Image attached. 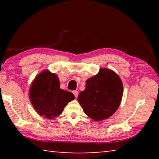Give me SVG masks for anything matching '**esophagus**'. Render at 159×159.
I'll return each instance as SVG.
<instances>
[{
    "label": "esophagus",
    "mask_w": 159,
    "mask_h": 159,
    "mask_svg": "<svg viewBox=\"0 0 159 159\" xmlns=\"http://www.w3.org/2000/svg\"><path fill=\"white\" fill-rule=\"evenodd\" d=\"M73 93H74V96H75V98H77L78 95H79V92H78V91H76V90H75V91H74Z\"/></svg>",
    "instance_id": "obj_1"
}]
</instances>
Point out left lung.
Segmentation results:
<instances>
[{
	"mask_svg": "<svg viewBox=\"0 0 159 159\" xmlns=\"http://www.w3.org/2000/svg\"><path fill=\"white\" fill-rule=\"evenodd\" d=\"M123 93V83L118 75L113 70L102 68L86 80L85 88L79 93L78 102L86 115L95 121H100L116 111Z\"/></svg>",
	"mask_w": 159,
	"mask_h": 159,
	"instance_id": "8db88e82",
	"label": "left lung"
}]
</instances>
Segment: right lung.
Returning a JSON list of instances; mask_svg holds the SVG:
<instances>
[{"mask_svg":"<svg viewBox=\"0 0 159 159\" xmlns=\"http://www.w3.org/2000/svg\"><path fill=\"white\" fill-rule=\"evenodd\" d=\"M57 75L45 69L35 77L29 90L36 111L48 119L58 117L67 104L74 99L73 93L61 89Z\"/></svg>","mask_w":159,"mask_h":159,"instance_id":"right-lung-1","label":"right lung"}]
</instances>
